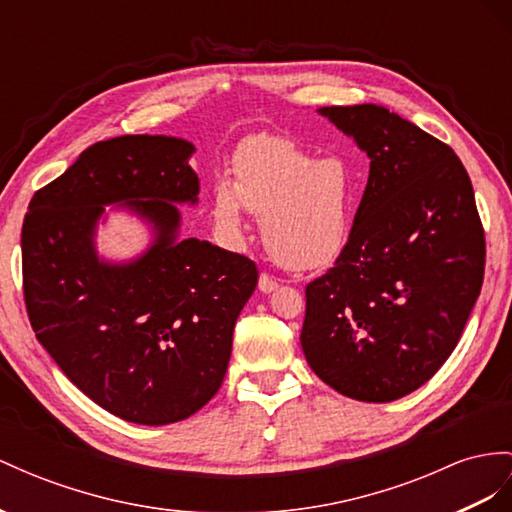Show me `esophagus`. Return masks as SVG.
<instances>
[{
  "label": "esophagus",
  "mask_w": 512,
  "mask_h": 512,
  "mask_svg": "<svg viewBox=\"0 0 512 512\" xmlns=\"http://www.w3.org/2000/svg\"><path fill=\"white\" fill-rule=\"evenodd\" d=\"M279 287V281L274 279V277H270L268 272H261L259 274V290L261 292H266V294H270V292H274Z\"/></svg>",
  "instance_id": "34e87169"
}]
</instances>
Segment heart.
Masks as SVG:
<instances>
[{
	"label": "heart",
	"mask_w": 512,
	"mask_h": 512,
	"mask_svg": "<svg viewBox=\"0 0 512 512\" xmlns=\"http://www.w3.org/2000/svg\"><path fill=\"white\" fill-rule=\"evenodd\" d=\"M214 183L212 214L222 238L242 240L246 209L261 216L272 257L290 270L322 268L342 253L350 227L352 181L337 157L300 149L285 136H255Z\"/></svg>",
	"instance_id": "obj_1"
}]
</instances>
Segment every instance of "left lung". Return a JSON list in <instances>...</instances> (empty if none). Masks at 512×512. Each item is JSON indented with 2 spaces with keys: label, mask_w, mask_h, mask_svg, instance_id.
I'll return each mask as SVG.
<instances>
[{
  "label": "left lung",
  "mask_w": 512,
  "mask_h": 512,
  "mask_svg": "<svg viewBox=\"0 0 512 512\" xmlns=\"http://www.w3.org/2000/svg\"><path fill=\"white\" fill-rule=\"evenodd\" d=\"M320 114L355 138L370 177L335 266L313 279L300 344L326 385L391 402L452 355L484 279V229L463 162L383 106Z\"/></svg>",
  "instance_id": "8db88e82"
}]
</instances>
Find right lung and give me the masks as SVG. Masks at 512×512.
<instances>
[{
  "label": "right lung",
  "mask_w": 512,
  "mask_h": 512,
  "mask_svg": "<svg viewBox=\"0 0 512 512\" xmlns=\"http://www.w3.org/2000/svg\"><path fill=\"white\" fill-rule=\"evenodd\" d=\"M194 147L119 136L88 147L36 190L21 229L23 298L36 339L101 409L144 426L181 422L216 396L257 266L205 240H177L173 203H196ZM125 202L156 227L129 265L94 253L102 205Z\"/></svg>",
  "instance_id": "obj_1"
}]
</instances>
